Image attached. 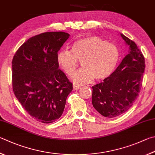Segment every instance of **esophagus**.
<instances>
[{"instance_id":"obj_1","label":"esophagus","mask_w":155,"mask_h":155,"mask_svg":"<svg viewBox=\"0 0 155 155\" xmlns=\"http://www.w3.org/2000/svg\"><path fill=\"white\" fill-rule=\"evenodd\" d=\"M80 89V86L77 85H73V90H78Z\"/></svg>"}]
</instances>
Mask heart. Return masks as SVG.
<instances>
[{
	"mask_svg": "<svg viewBox=\"0 0 155 155\" xmlns=\"http://www.w3.org/2000/svg\"><path fill=\"white\" fill-rule=\"evenodd\" d=\"M120 53L115 45L108 43L98 36H90L79 39L73 44L72 51L61 50L56 60L58 66L68 75L77 68L79 61L83 68L71 77L72 82L81 85L94 79L108 77L118 64Z\"/></svg>",
	"mask_w": 155,
	"mask_h": 155,
	"instance_id": "b5f03b06",
	"label": "heart"
}]
</instances>
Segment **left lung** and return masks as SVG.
<instances>
[{
	"instance_id": "8db88e82",
	"label": "left lung",
	"mask_w": 155,
	"mask_h": 155,
	"mask_svg": "<svg viewBox=\"0 0 155 155\" xmlns=\"http://www.w3.org/2000/svg\"><path fill=\"white\" fill-rule=\"evenodd\" d=\"M128 53L103 82L92 87V104L102 116L117 117L134 104L142 87L145 69L144 58L136 44L120 34Z\"/></svg>"
}]
</instances>
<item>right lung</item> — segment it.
<instances>
[{"instance_id": "1", "label": "right lung", "mask_w": 155, "mask_h": 155, "mask_svg": "<svg viewBox=\"0 0 155 155\" xmlns=\"http://www.w3.org/2000/svg\"><path fill=\"white\" fill-rule=\"evenodd\" d=\"M70 35L44 32L26 41L12 61L13 90L34 119L51 123L62 114L72 84L59 69L58 52Z\"/></svg>"}]
</instances>
